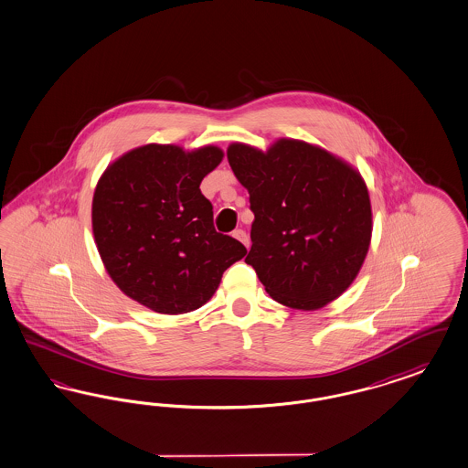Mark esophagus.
Masks as SVG:
<instances>
[{
    "instance_id": "1",
    "label": "esophagus",
    "mask_w": 468,
    "mask_h": 468,
    "mask_svg": "<svg viewBox=\"0 0 468 468\" xmlns=\"http://www.w3.org/2000/svg\"><path fill=\"white\" fill-rule=\"evenodd\" d=\"M233 237H235L237 240H240V242L249 249V237H247V233H245L243 229H235V231H233Z\"/></svg>"
}]
</instances>
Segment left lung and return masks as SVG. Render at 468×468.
<instances>
[{
    "label": "left lung",
    "instance_id": "8db88e82",
    "mask_svg": "<svg viewBox=\"0 0 468 468\" xmlns=\"http://www.w3.org/2000/svg\"><path fill=\"white\" fill-rule=\"evenodd\" d=\"M250 200L252 247L245 258L266 292L283 306L314 312L356 281L373 233L360 172L320 146L277 139L266 151L226 150Z\"/></svg>",
    "mask_w": 468,
    "mask_h": 468
}]
</instances>
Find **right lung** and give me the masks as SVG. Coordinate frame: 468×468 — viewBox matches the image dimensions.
<instances>
[{"instance_id":"obj_1","label":"right lung","mask_w":468,"mask_h":468,"mask_svg":"<svg viewBox=\"0 0 468 468\" xmlns=\"http://www.w3.org/2000/svg\"><path fill=\"white\" fill-rule=\"evenodd\" d=\"M218 146L186 151L144 144L102 172L92 200V231L120 291L164 315L204 306L221 277L247 254L218 233L200 183L223 160Z\"/></svg>"}]
</instances>
